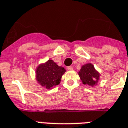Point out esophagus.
<instances>
[{"instance_id":"obj_1","label":"esophagus","mask_w":128,"mask_h":128,"mask_svg":"<svg viewBox=\"0 0 128 128\" xmlns=\"http://www.w3.org/2000/svg\"><path fill=\"white\" fill-rule=\"evenodd\" d=\"M67 69H68V70H69V71H71V70H73V67H71V66H69V67H67Z\"/></svg>"}]
</instances>
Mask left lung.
<instances>
[{
  "mask_svg": "<svg viewBox=\"0 0 128 128\" xmlns=\"http://www.w3.org/2000/svg\"><path fill=\"white\" fill-rule=\"evenodd\" d=\"M79 75L84 84L89 86H94L98 82L100 74L94 69V65L88 63L84 65L79 72Z\"/></svg>",
  "mask_w": 128,
  "mask_h": 128,
  "instance_id": "left-lung-1",
  "label": "left lung"
}]
</instances>
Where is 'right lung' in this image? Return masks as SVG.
I'll return each instance as SVG.
<instances>
[{"label": "right lung", "mask_w": 128, "mask_h": 128, "mask_svg": "<svg viewBox=\"0 0 128 128\" xmlns=\"http://www.w3.org/2000/svg\"><path fill=\"white\" fill-rule=\"evenodd\" d=\"M36 72L38 83L46 89H50L59 85L65 69L58 66L52 60H48L43 65H39Z\"/></svg>", "instance_id": "obj_1"}]
</instances>
